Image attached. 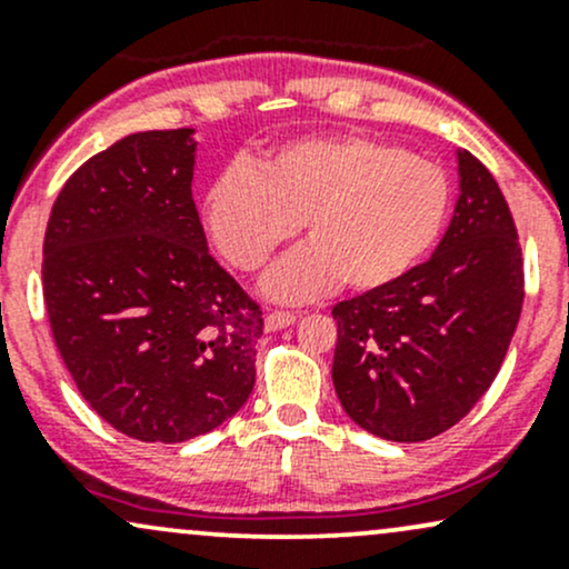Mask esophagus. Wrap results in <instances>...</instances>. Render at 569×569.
<instances>
[{
	"label": "esophagus",
	"mask_w": 569,
	"mask_h": 569,
	"mask_svg": "<svg viewBox=\"0 0 569 569\" xmlns=\"http://www.w3.org/2000/svg\"><path fill=\"white\" fill-rule=\"evenodd\" d=\"M293 321H297V316H293V312H283V310L267 312V316H264V329L267 331H278V329H286V326H291Z\"/></svg>",
	"instance_id": "esophagus-1"
}]
</instances>
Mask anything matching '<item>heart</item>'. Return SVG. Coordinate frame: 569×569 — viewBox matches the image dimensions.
Segmentation results:
<instances>
[{"label": "heart", "instance_id": "1", "mask_svg": "<svg viewBox=\"0 0 569 569\" xmlns=\"http://www.w3.org/2000/svg\"><path fill=\"white\" fill-rule=\"evenodd\" d=\"M452 187L439 162L367 136H323L272 149L213 181L202 219L232 267L257 272L297 224L307 238L262 291L305 302L342 280L350 291L396 283L441 238Z\"/></svg>", "mask_w": 569, "mask_h": 569}]
</instances>
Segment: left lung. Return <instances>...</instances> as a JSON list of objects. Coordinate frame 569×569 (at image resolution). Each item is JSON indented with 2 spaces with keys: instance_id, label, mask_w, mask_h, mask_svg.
I'll return each instance as SVG.
<instances>
[{
  "instance_id": "8db88e82",
  "label": "left lung",
  "mask_w": 569,
  "mask_h": 569,
  "mask_svg": "<svg viewBox=\"0 0 569 569\" xmlns=\"http://www.w3.org/2000/svg\"><path fill=\"white\" fill-rule=\"evenodd\" d=\"M455 158L460 194L433 257L331 310L339 403L388 441L433 439L473 409L525 302L521 248L498 181L466 149Z\"/></svg>"
}]
</instances>
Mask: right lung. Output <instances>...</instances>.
<instances>
[{
  "instance_id": "add662e5",
  "label": "right lung",
  "mask_w": 569,
  "mask_h": 569,
  "mask_svg": "<svg viewBox=\"0 0 569 569\" xmlns=\"http://www.w3.org/2000/svg\"><path fill=\"white\" fill-rule=\"evenodd\" d=\"M194 160V128L130 133L63 184L44 232V307L71 380L147 443L219 428L257 380L262 312L208 253Z\"/></svg>"
}]
</instances>
